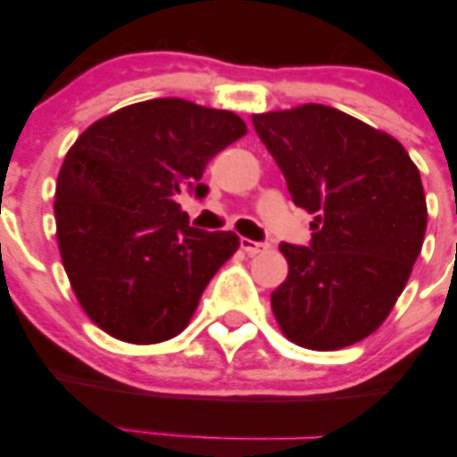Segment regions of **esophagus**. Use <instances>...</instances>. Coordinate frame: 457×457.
<instances>
[{"label": "esophagus", "instance_id": "34e87169", "mask_svg": "<svg viewBox=\"0 0 457 457\" xmlns=\"http://www.w3.org/2000/svg\"><path fill=\"white\" fill-rule=\"evenodd\" d=\"M240 246H243V251H246L249 255H258L262 251L269 249V245L266 243H258V240H251V238H240Z\"/></svg>", "mask_w": 457, "mask_h": 457}]
</instances>
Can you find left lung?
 Masks as SVG:
<instances>
[{
    "instance_id": "left-lung-1",
    "label": "left lung",
    "mask_w": 457,
    "mask_h": 457,
    "mask_svg": "<svg viewBox=\"0 0 457 457\" xmlns=\"http://www.w3.org/2000/svg\"><path fill=\"white\" fill-rule=\"evenodd\" d=\"M251 120L292 202L316 214L309 246L279 245L290 270L270 295L272 313L303 348L361 342L389 316L421 253L417 165L391 135L327 104Z\"/></svg>"
}]
</instances>
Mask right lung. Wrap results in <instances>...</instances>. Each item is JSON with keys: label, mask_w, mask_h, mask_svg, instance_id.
<instances>
[{"label": "right lung", "mask_w": 457, "mask_h": 457, "mask_svg": "<svg viewBox=\"0 0 457 457\" xmlns=\"http://www.w3.org/2000/svg\"><path fill=\"white\" fill-rule=\"evenodd\" d=\"M245 133L232 112L154 98L98 120L68 150L57 243L83 312L104 333L159 344L187 327L240 240L191 228L176 197L206 195L208 161Z\"/></svg>", "instance_id": "add662e5"}]
</instances>
